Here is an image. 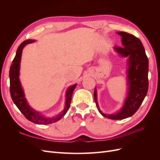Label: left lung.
Listing matches in <instances>:
<instances>
[{"instance_id": "obj_1", "label": "left lung", "mask_w": 160, "mask_h": 160, "mask_svg": "<svg viewBox=\"0 0 160 160\" xmlns=\"http://www.w3.org/2000/svg\"><path fill=\"white\" fill-rule=\"evenodd\" d=\"M122 37V46H115V50L123 57H129L128 78L129 84L128 95L119 112L105 115L99 109L97 101L96 89L94 90V99L100 113L111 119H123L132 116L142 105L148 91L149 62L146 51L139 38L125 32H118Z\"/></svg>"}]
</instances>
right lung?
I'll return each mask as SVG.
<instances>
[{
  "instance_id": "1",
  "label": "right lung",
  "mask_w": 160,
  "mask_h": 160,
  "mask_svg": "<svg viewBox=\"0 0 160 160\" xmlns=\"http://www.w3.org/2000/svg\"><path fill=\"white\" fill-rule=\"evenodd\" d=\"M34 40L28 39L23 41L21 44L18 47L16 55L12 62L10 71H9V77H10V93L11 98L14 103L16 105L18 109L21 111V112L24 115V116L30 122L39 125H47L52 123H54L61 119L66 114L67 111L69 110L72 94L74 89H75L77 85H73L70 87L67 91V99L65 108L62 111V113L57 116L56 118H46L42 117L39 113L35 110L32 109L30 106L28 105L27 101L25 98L23 91L22 89L20 81L18 79L19 76V66H20L21 57L22 54V50L26 45L33 42Z\"/></svg>"
}]
</instances>
